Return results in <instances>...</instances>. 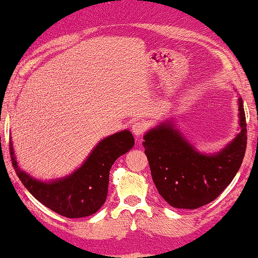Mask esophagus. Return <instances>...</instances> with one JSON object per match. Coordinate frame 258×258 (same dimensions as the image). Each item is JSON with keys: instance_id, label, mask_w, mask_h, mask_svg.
<instances>
[{"instance_id": "1", "label": "esophagus", "mask_w": 258, "mask_h": 258, "mask_svg": "<svg viewBox=\"0 0 258 258\" xmlns=\"http://www.w3.org/2000/svg\"><path fill=\"white\" fill-rule=\"evenodd\" d=\"M133 134L136 137H140L141 135H143V133L147 130V123L143 121H137L133 124Z\"/></svg>"}]
</instances>
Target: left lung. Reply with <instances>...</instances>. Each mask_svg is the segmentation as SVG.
Returning <instances> with one entry per match:
<instances>
[{"label":"left lung","mask_w":258,"mask_h":258,"mask_svg":"<svg viewBox=\"0 0 258 258\" xmlns=\"http://www.w3.org/2000/svg\"><path fill=\"white\" fill-rule=\"evenodd\" d=\"M241 133L223 150L203 155L194 149L170 123L144 135V153L160 195L174 208L197 209L213 202L237 174L246 149V121L238 98Z\"/></svg>","instance_id":"obj_1"}]
</instances>
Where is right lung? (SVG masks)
Instances as JSON below:
<instances>
[{
	"label": "right lung",
	"mask_w": 258,
	"mask_h": 258,
	"mask_svg": "<svg viewBox=\"0 0 258 258\" xmlns=\"http://www.w3.org/2000/svg\"><path fill=\"white\" fill-rule=\"evenodd\" d=\"M129 130L102 140L81 168L57 181H37L21 170L10 142V156L17 176L31 195L49 209L68 218L90 216L103 206L108 195L109 171L119 156L134 147Z\"/></svg>",
	"instance_id": "1"
}]
</instances>
